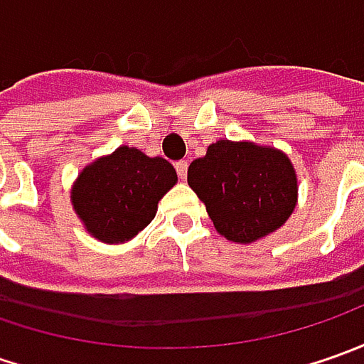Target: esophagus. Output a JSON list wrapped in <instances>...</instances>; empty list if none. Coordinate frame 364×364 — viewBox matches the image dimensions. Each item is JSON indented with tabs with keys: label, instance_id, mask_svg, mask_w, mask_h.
Instances as JSON below:
<instances>
[{
	"label": "esophagus",
	"instance_id": "esophagus-1",
	"mask_svg": "<svg viewBox=\"0 0 364 364\" xmlns=\"http://www.w3.org/2000/svg\"><path fill=\"white\" fill-rule=\"evenodd\" d=\"M176 172H178L180 180H186V176H188V161H176Z\"/></svg>",
	"mask_w": 364,
	"mask_h": 364
}]
</instances>
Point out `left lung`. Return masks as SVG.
I'll list each match as a JSON object with an SVG mask.
<instances>
[{
	"instance_id": "8db88e82",
	"label": "left lung",
	"mask_w": 364,
	"mask_h": 364,
	"mask_svg": "<svg viewBox=\"0 0 364 364\" xmlns=\"http://www.w3.org/2000/svg\"><path fill=\"white\" fill-rule=\"evenodd\" d=\"M188 184L215 229L235 243H253L277 231L296 208L291 161L273 147L220 139L190 164Z\"/></svg>"
}]
</instances>
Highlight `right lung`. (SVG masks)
<instances>
[{
  "mask_svg": "<svg viewBox=\"0 0 364 364\" xmlns=\"http://www.w3.org/2000/svg\"><path fill=\"white\" fill-rule=\"evenodd\" d=\"M178 180L164 158L123 146L87 166L73 188V206L87 231L105 243H123L156 217L158 200Z\"/></svg>",
  "mask_w": 364,
  "mask_h": 364,
  "instance_id": "right-lung-1",
  "label": "right lung"
}]
</instances>
